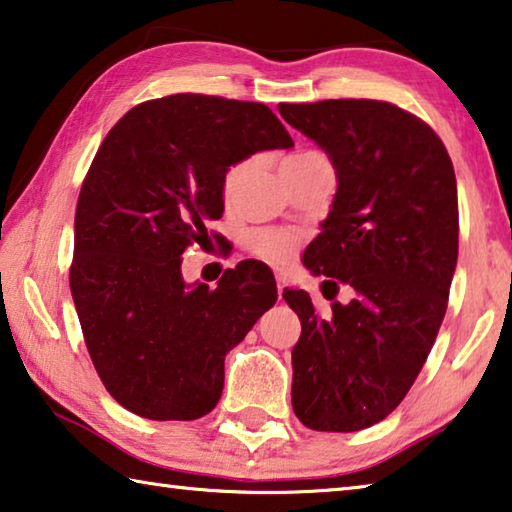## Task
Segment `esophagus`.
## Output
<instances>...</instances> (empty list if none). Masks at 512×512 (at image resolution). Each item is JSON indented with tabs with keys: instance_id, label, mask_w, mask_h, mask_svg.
Segmentation results:
<instances>
[{
	"instance_id": "1",
	"label": "esophagus",
	"mask_w": 512,
	"mask_h": 512,
	"mask_svg": "<svg viewBox=\"0 0 512 512\" xmlns=\"http://www.w3.org/2000/svg\"><path fill=\"white\" fill-rule=\"evenodd\" d=\"M275 282H278V294H280V298H282V291H285V287L289 285L287 275L282 273V271H275Z\"/></svg>"
}]
</instances>
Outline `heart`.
<instances>
[{
    "label": "heart",
    "mask_w": 512,
    "mask_h": 512,
    "mask_svg": "<svg viewBox=\"0 0 512 512\" xmlns=\"http://www.w3.org/2000/svg\"><path fill=\"white\" fill-rule=\"evenodd\" d=\"M314 157H323V154L300 152V154H294V157H289V161L314 159ZM243 170H246V164L230 168V173H227V177H225V193H232V189L239 182V177L243 175ZM250 248H253V253L262 255L266 259H282L289 250V239L285 237V234H278V232H255L253 237H250Z\"/></svg>",
    "instance_id": "obj_1"
}]
</instances>
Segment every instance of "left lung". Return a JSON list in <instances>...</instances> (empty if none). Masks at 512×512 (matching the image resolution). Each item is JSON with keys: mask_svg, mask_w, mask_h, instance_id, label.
I'll return each mask as SVG.
<instances>
[{"mask_svg": "<svg viewBox=\"0 0 512 512\" xmlns=\"http://www.w3.org/2000/svg\"><path fill=\"white\" fill-rule=\"evenodd\" d=\"M280 116L337 175L303 264L326 275L330 298L339 285L353 291L330 316L303 289L282 294L303 328L291 405L312 431H362L403 401L442 326L458 262L456 173L440 136L389 102L280 104Z\"/></svg>", "mask_w": 512, "mask_h": 512, "instance_id": "8db88e82", "label": "left lung"}]
</instances>
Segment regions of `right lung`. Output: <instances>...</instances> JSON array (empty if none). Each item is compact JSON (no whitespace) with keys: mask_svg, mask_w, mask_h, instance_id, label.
<instances>
[{"mask_svg":"<svg viewBox=\"0 0 512 512\" xmlns=\"http://www.w3.org/2000/svg\"><path fill=\"white\" fill-rule=\"evenodd\" d=\"M291 145L266 104L196 93L139 104L102 141L77 202L70 291L104 387L134 415L191 421L216 408L225 355L278 287L255 259L216 289L186 285L182 253L223 216L230 166Z\"/></svg>","mask_w":512,"mask_h":512,"instance_id":"1","label":"right lung"}]
</instances>
